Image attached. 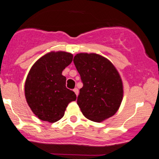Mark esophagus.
<instances>
[{"label": "esophagus", "mask_w": 159, "mask_h": 159, "mask_svg": "<svg viewBox=\"0 0 159 159\" xmlns=\"http://www.w3.org/2000/svg\"><path fill=\"white\" fill-rule=\"evenodd\" d=\"M74 92H75V93L76 94V95H77V96H78V93H79V92H78V89H77V88H76V89H74Z\"/></svg>", "instance_id": "esophagus-1"}]
</instances>
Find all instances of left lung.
Instances as JSON below:
<instances>
[{"label":"left lung","mask_w":159,"mask_h":159,"mask_svg":"<svg viewBox=\"0 0 159 159\" xmlns=\"http://www.w3.org/2000/svg\"><path fill=\"white\" fill-rule=\"evenodd\" d=\"M74 64L83 87L77 103L83 115L99 123L118 111L124 97L121 77L110 61L97 53H78Z\"/></svg>","instance_id":"8db88e82"}]
</instances>
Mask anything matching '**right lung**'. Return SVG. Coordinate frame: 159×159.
<instances>
[{
	"mask_svg": "<svg viewBox=\"0 0 159 159\" xmlns=\"http://www.w3.org/2000/svg\"><path fill=\"white\" fill-rule=\"evenodd\" d=\"M73 54L51 51L32 65L25 83V95L31 110L39 120L55 123L64 115L67 105L76 100L66 88L62 71L72 62Z\"/></svg>",
	"mask_w": 159,
	"mask_h": 159,
	"instance_id": "1",
	"label": "right lung"
}]
</instances>
